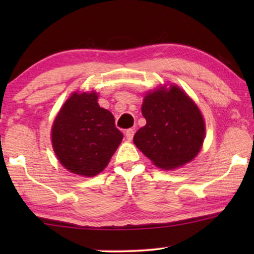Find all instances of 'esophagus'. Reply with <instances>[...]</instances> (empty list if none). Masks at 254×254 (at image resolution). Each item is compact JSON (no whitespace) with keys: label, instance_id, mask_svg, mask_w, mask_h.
Masks as SVG:
<instances>
[{"label":"esophagus","instance_id":"1","mask_svg":"<svg viewBox=\"0 0 254 254\" xmlns=\"http://www.w3.org/2000/svg\"><path fill=\"white\" fill-rule=\"evenodd\" d=\"M134 133H135V130L133 129V128H128V129L126 130V137H127V140H131V138H133V136H134Z\"/></svg>","mask_w":254,"mask_h":254}]
</instances>
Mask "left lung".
I'll return each instance as SVG.
<instances>
[{"label": "left lung", "mask_w": 254, "mask_h": 254, "mask_svg": "<svg viewBox=\"0 0 254 254\" xmlns=\"http://www.w3.org/2000/svg\"><path fill=\"white\" fill-rule=\"evenodd\" d=\"M147 120L134 143L155 165L164 170L192 161L202 147L204 121L192 99L177 85L149 92L142 104Z\"/></svg>", "instance_id": "obj_1"}]
</instances>
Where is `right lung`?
I'll list each match as a JSON object with an SVG mask.
<instances>
[{"mask_svg": "<svg viewBox=\"0 0 254 254\" xmlns=\"http://www.w3.org/2000/svg\"><path fill=\"white\" fill-rule=\"evenodd\" d=\"M97 93H72L55 118L52 143L65 169L93 177L109 164L124 135L113 114L97 103Z\"/></svg>", "mask_w": 254, "mask_h": 254, "instance_id": "right-lung-1", "label": "right lung"}]
</instances>
